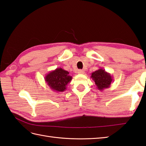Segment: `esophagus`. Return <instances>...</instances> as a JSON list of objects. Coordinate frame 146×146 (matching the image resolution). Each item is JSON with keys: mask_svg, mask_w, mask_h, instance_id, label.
Here are the masks:
<instances>
[{"mask_svg": "<svg viewBox=\"0 0 146 146\" xmlns=\"http://www.w3.org/2000/svg\"><path fill=\"white\" fill-rule=\"evenodd\" d=\"M77 73L78 74H84L85 71L84 70H79L78 71H77Z\"/></svg>", "mask_w": 146, "mask_h": 146, "instance_id": "obj_1", "label": "esophagus"}]
</instances>
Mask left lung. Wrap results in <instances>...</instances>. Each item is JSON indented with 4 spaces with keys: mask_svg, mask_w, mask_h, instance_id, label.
Here are the masks:
<instances>
[{
    "mask_svg": "<svg viewBox=\"0 0 146 146\" xmlns=\"http://www.w3.org/2000/svg\"><path fill=\"white\" fill-rule=\"evenodd\" d=\"M90 77L95 82L97 88L101 91L110 88L113 80V76L111 75V74L102 68H99V70L94 71L91 74Z\"/></svg>",
    "mask_w": 146,
    "mask_h": 146,
    "instance_id": "left-lung-1",
    "label": "left lung"
}]
</instances>
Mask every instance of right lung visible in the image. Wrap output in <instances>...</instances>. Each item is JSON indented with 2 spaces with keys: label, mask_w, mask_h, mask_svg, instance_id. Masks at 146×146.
<instances>
[{
  "label": "right lung",
  "mask_w": 146,
  "mask_h": 146,
  "mask_svg": "<svg viewBox=\"0 0 146 146\" xmlns=\"http://www.w3.org/2000/svg\"><path fill=\"white\" fill-rule=\"evenodd\" d=\"M72 80V76L69 75V72L61 68L50 71L45 76V81L48 86L54 92H64Z\"/></svg>",
  "instance_id": "1"
}]
</instances>
